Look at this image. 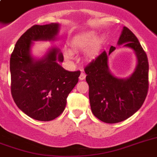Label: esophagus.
<instances>
[{
	"label": "esophagus",
	"instance_id": "1",
	"mask_svg": "<svg viewBox=\"0 0 157 157\" xmlns=\"http://www.w3.org/2000/svg\"><path fill=\"white\" fill-rule=\"evenodd\" d=\"M85 78H86V73H85L84 71H81V75L79 76V79H80L81 81H82V80H84Z\"/></svg>",
	"mask_w": 157,
	"mask_h": 157
}]
</instances>
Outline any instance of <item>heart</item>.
I'll list each match as a JSON object with an SVG mask.
<instances>
[{
  "mask_svg": "<svg viewBox=\"0 0 157 157\" xmlns=\"http://www.w3.org/2000/svg\"><path fill=\"white\" fill-rule=\"evenodd\" d=\"M95 33H90L74 39V40L71 43V45H72V48L74 50H86V49L90 46V48L88 50V55L90 57H93L94 54L98 53V50H99V45H100V43L98 41L95 43L94 42H95ZM94 43H95L94 44H93ZM93 44L94 45H93ZM66 56L67 58H71V53L69 52V51H67Z\"/></svg>",
  "mask_w": 157,
  "mask_h": 157,
  "instance_id": "1",
  "label": "heart"
}]
</instances>
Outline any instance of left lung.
<instances>
[{
	"instance_id": "left-lung-1",
	"label": "left lung",
	"mask_w": 157,
	"mask_h": 157,
	"mask_svg": "<svg viewBox=\"0 0 157 157\" xmlns=\"http://www.w3.org/2000/svg\"><path fill=\"white\" fill-rule=\"evenodd\" d=\"M134 50L138 64L134 72L127 79L114 76L108 69L107 56L116 48L111 46L109 53L103 51L85 67L89 85L91 111L98 119L114 124L134 115L144 104L148 91V60L138 38L126 27L118 44Z\"/></svg>"
}]
</instances>
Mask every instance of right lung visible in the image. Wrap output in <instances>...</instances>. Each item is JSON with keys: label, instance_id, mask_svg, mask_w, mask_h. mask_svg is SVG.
<instances>
[{"label": "right lung", "instance_id": "add662e5", "mask_svg": "<svg viewBox=\"0 0 157 157\" xmlns=\"http://www.w3.org/2000/svg\"><path fill=\"white\" fill-rule=\"evenodd\" d=\"M59 27L58 23L33 25L21 36L10 56L13 101L26 115L40 121H52L62 114L81 74L66 71L58 63L63 61V56L56 48L40 60L31 56L32 41L54 40Z\"/></svg>", "mask_w": 157, "mask_h": 157}]
</instances>
